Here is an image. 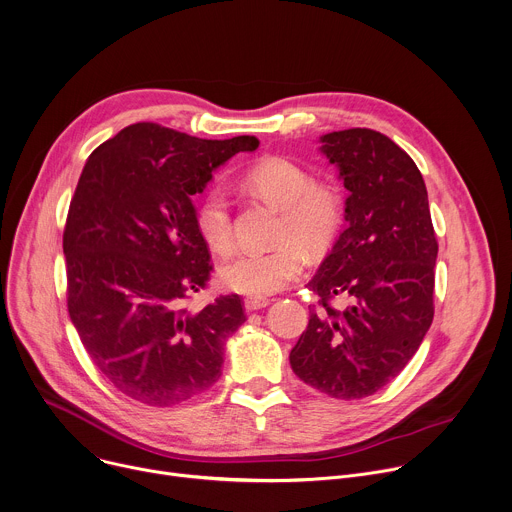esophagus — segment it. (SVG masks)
I'll return each mask as SVG.
<instances>
[{"instance_id":"1","label":"esophagus","mask_w":512,"mask_h":512,"mask_svg":"<svg viewBox=\"0 0 512 512\" xmlns=\"http://www.w3.org/2000/svg\"><path fill=\"white\" fill-rule=\"evenodd\" d=\"M269 305V299L267 297H245V309L247 311H255V309H261V307H267Z\"/></svg>"}]
</instances>
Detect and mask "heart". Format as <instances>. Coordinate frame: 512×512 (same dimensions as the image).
I'll use <instances>...</instances> for the list:
<instances>
[{"mask_svg":"<svg viewBox=\"0 0 512 512\" xmlns=\"http://www.w3.org/2000/svg\"><path fill=\"white\" fill-rule=\"evenodd\" d=\"M247 187L269 205L281 209L271 249H249L227 259L219 277L223 285L247 295H269L285 289L303 271L305 253L325 255L346 223V199L337 185L313 181L299 162L267 156L245 175ZM197 229L215 253H229L235 245L233 209L221 189H211L197 207Z\"/></svg>","mask_w":512,"mask_h":512,"instance_id":"obj_1","label":"heart"}]
</instances>
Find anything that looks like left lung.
<instances>
[{"label": "left lung", "instance_id": "obj_1", "mask_svg": "<svg viewBox=\"0 0 512 512\" xmlns=\"http://www.w3.org/2000/svg\"><path fill=\"white\" fill-rule=\"evenodd\" d=\"M321 150L350 197L348 227L307 287L319 295L289 354L293 372L339 400H360L394 380L434 317L438 241L416 162L372 128L329 132ZM347 305L335 308L332 301Z\"/></svg>", "mask_w": 512, "mask_h": 512}]
</instances>
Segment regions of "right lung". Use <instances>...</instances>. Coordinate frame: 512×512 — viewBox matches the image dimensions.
<instances>
[{
	"instance_id": "obj_1",
	"label": "right lung",
	"mask_w": 512,
	"mask_h": 512,
	"mask_svg": "<svg viewBox=\"0 0 512 512\" xmlns=\"http://www.w3.org/2000/svg\"><path fill=\"white\" fill-rule=\"evenodd\" d=\"M257 146L255 136L203 140L136 122L86 160L64 227L68 311L120 394L173 406L219 380L225 339L247 315L237 293L189 307L213 271L191 197Z\"/></svg>"
}]
</instances>
